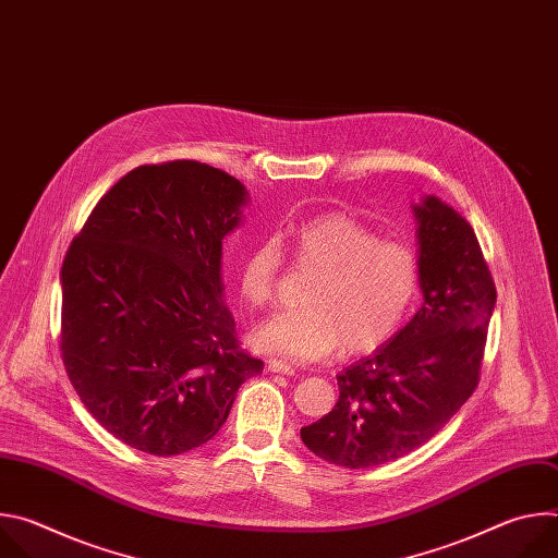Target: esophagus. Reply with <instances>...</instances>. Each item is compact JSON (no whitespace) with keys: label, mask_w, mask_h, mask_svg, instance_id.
Listing matches in <instances>:
<instances>
[{"label":"esophagus","mask_w":558,"mask_h":558,"mask_svg":"<svg viewBox=\"0 0 558 558\" xmlns=\"http://www.w3.org/2000/svg\"><path fill=\"white\" fill-rule=\"evenodd\" d=\"M267 368L271 373H280V375H295V366L293 364H287L282 360H269L267 362Z\"/></svg>","instance_id":"1"}]
</instances>
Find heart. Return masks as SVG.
I'll return each instance as SVG.
<instances>
[{
  "label": "heart",
  "mask_w": 558,
  "mask_h": 558,
  "mask_svg": "<svg viewBox=\"0 0 558 558\" xmlns=\"http://www.w3.org/2000/svg\"><path fill=\"white\" fill-rule=\"evenodd\" d=\"M287 235L295 265L315 278L304 308L276 313L254 331L260 351L293 362L325 360L342 347L362 355L404 327L422 289V263L411 245L381 238L349 214L313 216ZM282 269L280 238H260L238 265V291L250 306H269Z\"/></svg>",
  "instance_id": "heart-1"
}]
</instances>
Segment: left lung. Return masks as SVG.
I'll return each instance as SVG.
<instances>
[{"instance_id": "obj_1", "label": "left lung", "mask_w": 558, "mask_h": 558, "mask_svg": "<svg viewBox=\"0 0 558 558\" xmlns=\"http://www.w3.org/2000/svg\"><path fill=\"white\" fill-rule=\"evenodd\" d=\"M424 302L413 320L338 375L336 409L300 430L347 468L400 459L435 437L480 384L497 287L474 229L426 196L415 207Z\"/></svg>"}]
</instances>
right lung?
<instances>
[{"instance_id": "right-lung-1", "label": "right lung", "mask_w": 558, "mask_h": 558, "mask_svg": "<svg viewBox=\"0 0 558 558\" xmlns=\"http://www.w3.org/2000/svg\"><path fill=\"white\" fill-rule=\"evenodd\" d=\"M247 192L198 161L138 166L95 205L61 267L59 351L90 415L156 457L209 441L263 371L222 304V238Z\"/></svg>"}]
</instances>
